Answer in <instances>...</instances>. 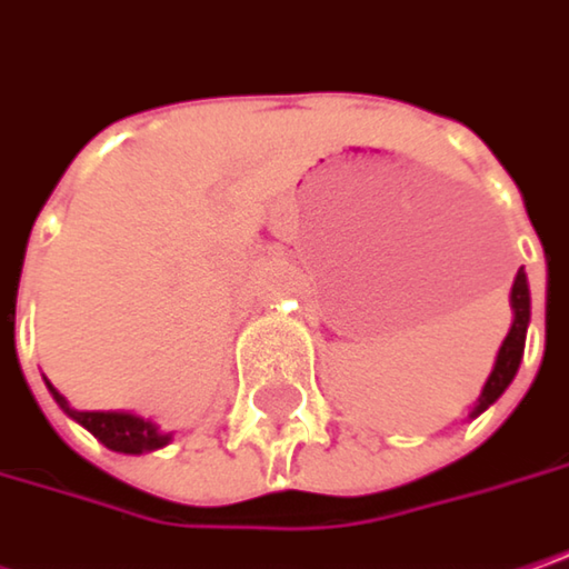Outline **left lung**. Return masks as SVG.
Masks as SVG:
<instances>
[{"mask_svg":"<svg viewBox=\"0 0 569 569\" xmlns=\"http://www.w3.org/2000/svg\"><path fill=\"white\" fill-rule=\"evenodd\" d=\"M512 312H516L512 328H509V335H506V341H502V348H499L496 367H492L483 392H480V399H477L473 416H480L486 406H492V402L506 392V386L516 380L518 363H521V353H525V331H528V318H531V296H528L525 270H518L516 283H512Z\"/></svg>","mask_w":569,"mask_h":569,"instance_id":"8db88e82","label":"left lung"}]
</instances>
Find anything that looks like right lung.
I'll return each instance as SVG.
<instances>
[{"instance_id":"obj_1","label":"right lung","mask_w":569,"mask_h":569,"mask_svg":"<svg viewBox=\"0 0 569 569\" xmlns=\"http://www.w3.org/2000/svg\"><path fill=\"white\" fill-rule=\"evenodd\" d=\"M48 389H51V396L57 399V406H60L70 418H77L86 431H92L109 451L141 453L153 451V448H163V445L170 441V435H160L153 421L128 416V412H77V409L67 406V399H63L51 383H48Z\"/></svg>"}]
</instances>
